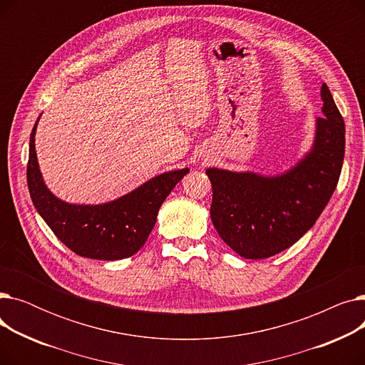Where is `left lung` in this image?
<instances>
[{
  "mask_svg": "<svg viewBox=\"0 0 365 365\" xmlns=\"http://www.w3.org/2000/svg\"><path fill=\"white\" fill-rule=\"evenodd\" d=\"M315 142L281 176L208 168L210 216L220 238L245 259H266L292 247L314 226L337 186L344 157V123L327 84Z\"/></svg>",
  "mask_w": 365,
  "mask_h": 365,
  "instance_id": "left-lung-1",
  "label": "left lung"
}]
</instances>
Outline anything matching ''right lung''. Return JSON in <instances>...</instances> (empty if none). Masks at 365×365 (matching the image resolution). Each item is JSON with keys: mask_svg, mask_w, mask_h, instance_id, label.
I'll return each instance as SVG.
<instances>
[{"mask_svg": "<svg viewBox=\"0 0 365 365\" xmlns=\"http://www.w3.org/2000/svg\"><path fill=\"white\" fill-rule=\"evenodd\" d=\"M36 123L31 133L26 179L36 212L69 250L96 260L136 255L155 226L158 210L187 168L164 173L133 192L99 205H76L56 198L41 178L35 152Z\"/></svg>", "mask_w": 365, "mask_h": 365, "instance_id": "1", "label": "right lung"}]
</instances>
